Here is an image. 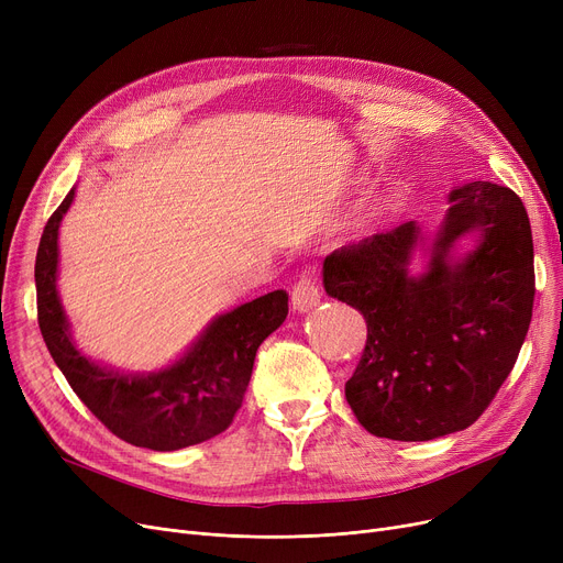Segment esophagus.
I'll return each instance as SVG.
<instances>
[{"mask_svg": "<svg viewBox=\"0 0 563 563\" xmlns=\"http://www.w3.org/2000/svg\"><path fill=\"white\" fill-rule=\"evenodd\" d=\"M319 299H321V291H319L317 278L312 274H303L291 289V308L299 312H308L319 303Z\"/></svg>", "mask_w": 563, "mask_h": 563, "instance_id": "1", "label": "esophagus"}]
</instances>
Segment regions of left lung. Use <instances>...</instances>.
Here are the masks:
<instances>
[{
	"label": "left lung",
	"mask_w": 563,
	"mask_h": 563,
	"mask_svg": "<svg viewBox=\"0 0 563 563\" xmlns=\"http://www.w3.org/2000/svg\"><path fill=\"white\" fill-rule=\"evenodd\" d=\"M429 269L408 272L416 221L342 246L323 260L327 294L361 310L367 342L344 395L378 438L418 442L479 420L511 374L534 308V244L522 200L493 183L450 194ZM481 244L459 263V235Z\"/></svg>",
	"instance_id": "1"
}]
</instances>
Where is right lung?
Returning a JSON list of instances; mask_svg holds the SVG:
<instances>
[{"mask_svg": "<svg viewBox=\"0 0 563 563\" xmlns=\"http://www.w3.org/2000/svg\"><path fill=\"white\" fill-rule=\"evenodd\" d=\"M75 189L49 217L36 253L38 327L56 367L84 406L134 448L173 452L225 431L242 408L257 346L287 317V291L219 314L180 361L155 374H123L81 356L58 301V225Z\"/></svg>", "mask_w": 563, "mask_h": 563, "instance_id": "add662e5", "label": "right lung"}]
</instances>
